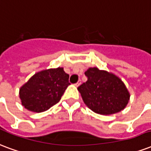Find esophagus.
<instances>
[{"label":"esophagus","mask_w":151,"mask_h":151,"mask_svg":"<svg viewBox=\"0 0 151 151\" xmlns=\"http://www.w3.org/2000/svg\"><path fill=\"white\" fill-rule=\"evenodd\" d=\"M80 84H81V80H79V81H78V82H77L75 85H76V87H78V86H80Z\"/></svg>","instance_id":"obj_1"}]
</instances>
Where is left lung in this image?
<instances>
[{"label": "left lung", "instance_id": "1", "mask_svg": "<svg viewBox=\"0 0 151 151\" xmlns=\"http://www.w3.org/2000/svg\"><path fill=\"white\" fill-rule=\"evenodd\" d=\"M88 81L78 88L85 104L100 114H111L124 109L130 95L126 86L116 76L97 68L85 71Z\"/></svg>", "mask_w": 151, "mask_h": 151}]
</instances>
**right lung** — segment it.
I'll list each match as a JSON object with an SVG mask.
<instances>
[{"instance_id": "right-lung-1", "label": "right lung", "mask_w": 151, "mask_h": 151, "mask_svg": "<svg viewBox=\"0 0 151 151\" xmlns=\"http://www.w3.org/2000/svg\"><path fill=\"white\" fill-rule=\"evenodd\" d=\"M69 75L63 68L40 71L20 89V98L26 109L33 112L47 111L60 102L70 84Z\"/></svg>"}]
</instances>
